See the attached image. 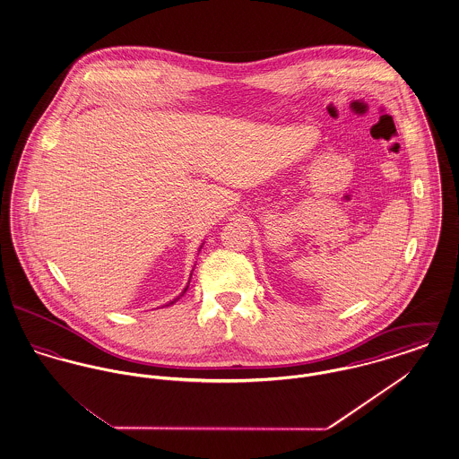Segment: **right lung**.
<instances>
[{
    "mask_svg": "<svg viewBox=\"0 0 459 459\" xmlns=\"http://www.w3.org/2000/svg\"><path fill=\"white\" fill-rule=\"evenodd\" d=\"M201 247H203V244H201ZM201 247H199V251H201ZM191 275H193V273H191ZM189 282H191V279H189ZM189 282H187V285H186V287H184V290H182V292H180V296H177V298H175V299H172V301H170V303H169V305H165V306L174 305L175 301H178V299H180V298H182V296H184V292H186V290H187V287H189Z\"/></svg>",
    "mask_w": 459,
    "mask_h": 459,
    "instance_id": "right-lung-1",
    "label": "right lung"
}]
</instances>
